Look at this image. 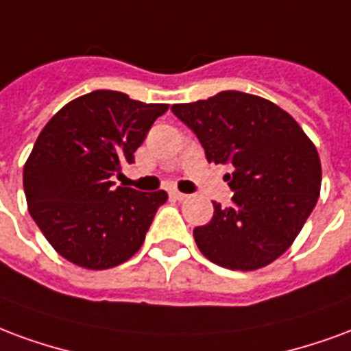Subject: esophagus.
<instances>
[{
    "label": "esophagus",
    "mask_w": 351,
    "mask_h": 351,
    "mask_svg": "<svg viewBox=\"0 0 351 351\" xmlns=\"http://www.w3.org/2000/svg\"><path fill=\"white\" fill-rule=\"evenodd\" d=\"M170 196H172V198H176V200H179V202H183V200H186V198H189L186 194L179 193V191H172V193H170Z\"/></svg>",
    "instance_id": "34e87169"
}]
</instances>
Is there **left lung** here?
Segmentation results:
<instances>
[{
	"mask_svg": "<svg viewBox=\"0 0 351 351\" xmlns=\"http://www.w3.org/2000/svg\"><path fill=\"white\" fill-rule=\"evenodd\" d=\"M173 116L200 140L206 158L232 165V206L213 202V219L194 228L207 260L237 271L260 269L290 247L319 196L322 165L298 121L267 99L221 91L173 104Z\"/></svg>",
	"mask_w": 351,
	"mask_h": 351,
	"instance_id": "left-lung-1",
	"label": "left lung"
}]
</instances>
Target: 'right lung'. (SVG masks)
<instances>
[{
	"label": "right lung",
	"mask_w": 351,
	"mask_h": 351,
	"mask_svg": "<svg viewBox=\"0 0 351 351\" xmlns=\"http://www.w3.org/2000/svg\"><path fill=\"white\" fill-rule=\"evenodd\" d=\"M168 104L99 89L82 95L40 130L24 166L27 209L48 243L86 269H110L142 247L165 191L116 186Z\"/></svg>",
	"instance_id": "add662e5"
}]
</instances>
